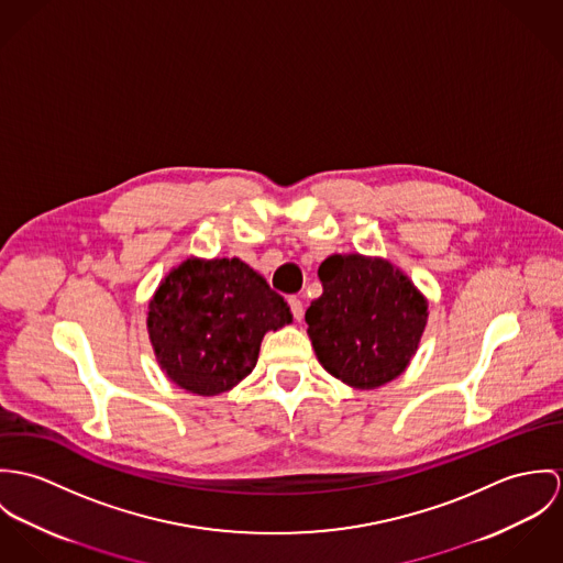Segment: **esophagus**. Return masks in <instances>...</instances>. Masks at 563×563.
Masks as SVG:
<instances>
[{"instance_id":"obj_1","label":"esophagus","mask_w":563,"mask_h":563,"mask_svg":"<svg viewBox=\"0 0 563 563\" xmlns=\"http://www.w3.org/2000/svg\"><path fill=\"white\" fill-rule=\"evenodd\" d=\"M289 309H291L294 317H296L298 321L305 317V307H302V300H300V298L291 296V298H289Z\"/></svg>"}]
</instances>
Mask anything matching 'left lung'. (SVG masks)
I'll list each match as a JSON object with an SVG mask.
<instances>
[{"mask_svg":"<svg viewBox=\"0 0 563 563\" xmlns=\"http://www.w3.org/2000/svg\"><path fill=\"white\" fill-rule=\"evenodd\" d=\"M323 294L307 309L321 367L354 388L404 374L428 323V300L390 261L332 254L319 269Z\"/></svg>","mask_w":563,"mask_h":563,"instance_id":"obj_1","label":"left lung"}]
</instances>
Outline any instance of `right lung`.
<instances>
[{
  "mask_svg": "<svg viewBox=\"0 0 563 563\" xmlns=\"http://www.w3.org/2000/svg\"><path fill=\"white\" fill-rule=\"evenodd\" d=\"M285 323L283 296L238 256L184 261L159 283L146 317L162 372L205 397L251 374L265 332Z\"/></svg>",
  "mask_w": 563,
  "mask_h": 563,
  "instance_id": "obj_1",
  "label": "right lung"
}]
</instances>
